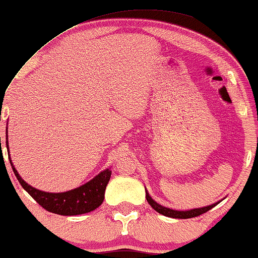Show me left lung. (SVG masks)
I'll return each instance as SVG.
<instances>
[{
  "label": "left lung",
  "mask_w": 258,
  "mask_h": 258,
  "mask_svg": "<svg viewBox=\"0 0 258 258\" xmlns=\"http://www.w3.org/2000/svg\"><path fill=\"white\" fill-rule=\"evenodd\" d=\"M145 190H146V199H147V202L150 203L151 207H152L154 210L157 211V213L164 215V216L172 217V219H192V217H197V216H199V215L205 214L207 211L210 210V209H213L214 207H216V205L220 203V202H217V203H214V204H211V205H208V207L190 209V210H184V211L174 210V209L165 208V207H163V205L158 204L156 201H153L152 197H151L150 193L147 192V189H145Z\"/></svg>",
  "instance_id": "left-lung-1"
}]
</instances>
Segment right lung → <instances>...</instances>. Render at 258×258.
<instances>
[{
    "instance_id": "add662e5",
    "label": "right lung",
    "mask_w": 258,
    "mask_h": 258,
    "mask_svg": "<svg viewBox=\"0 0 258 258\" xmlns=\"http://www.w3.org/2000/svg\"><path fill=\"white\" fill-rule=\"evenodd\" d=\"M6 139H8V136ZM6 144H7L9 156L8 141H6ZM9 163H11L15 176L23 186V188L45 210L53 214L62 215V216H75V215L87 214L99 208L104 202L106 186H107L112 174L111 169L107 168L96 175L95 177H93L92 180L88 181L87 183L77 187V188L61 193H50L39 190L25 182L21 178L19 172L17 171V169L14 168L11 156H9Z\"/></svg>"
}]
</instances>
